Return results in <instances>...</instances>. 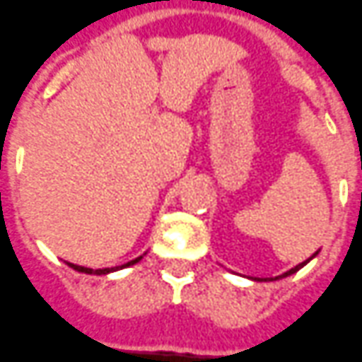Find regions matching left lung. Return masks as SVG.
Segmentation results:
<instances>
[{"label": "left lung", "instance_id": "8db88e82", "mask_svg": "<svg viewBox=\"0 0 362 362\" xmlns=\"http://www.w3.org/2000/svg\"><path fill=\"white\" fill-rule=\"evenodd\" d=\"M317 255V253H315ZM313 259V257H311ZM307 265V261H305V263H300V265H297L295 267V269H291V271H287V273H283V275H279V277H275V279H271V281H277V279H283V277H288V275H293V273H297V271H299L300 267H305Z\"/></svg>", "mask_w": 362, "mask_h": 362}]
</instances>
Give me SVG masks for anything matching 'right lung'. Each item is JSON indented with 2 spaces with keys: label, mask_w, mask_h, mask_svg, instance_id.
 I'll return each instance as SVG.
<instances>
[{
  "label": "right lung",
  "mask_w": 362,
  "mask_h": 362,
  "mask_svg": "<svg viewBox=\"0 0 362 362\" xmlns=\"http://www.w3.org/2000/svg\"><path fill=\"white\" fill-rule=\"evenodd\" d=\"M137 261H141V257H139V259H135V261H129L127 265H123V267L135 265ZM69 267H71V269H75V271H79V273H87V275H107V273H111V271H115V269H119V267H111V269H87V267L74 265V263H69Z\"/></svg>",
  "instance_id": "obj_1"
}]
</instances>
